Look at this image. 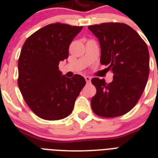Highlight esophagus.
Returning <instances> with one entry per match:
<instances>
[{
    "label": "esophagus",
    "instance_id": "obj_1",
    "mask_svg": "<svg viewBox=\"0 0 158 158\" xmlns=\"http://www.w3.org/2000/svg\"><path fill=\"white\" fill-rule=\"evenodd\" d=\"M85 81H86L87 83H89V82H91V77H89V76H85Z\"/></svg>",
    "mask_w": 158,
    "mask_h": 158
}]
</instances>
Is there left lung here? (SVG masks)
Returning a JSON list of instances; mask_svg holds the SVG:
<instances>
[{
	"instance_id": "8db88e82",
	"label": "left lung",
	"mask_w": 158,
	"mask_h": 158,
	"mask_svg": "<svg viewBox=\"0 0 158 158\" xmlns=\"http://www.w3.org/2000/svg\"><path fill=\"white\" fill-rule=\"evenodd\" d=\"M88 28L99 39L100 63L113 73V82L92 79L96 93L91 106L96 115L116 117L132 110L141 96L149 76L148 45L135 30L123 23H102Z\"/></svg>"
}]
</instances>
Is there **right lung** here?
Wrapping results in <instances>:
<instances>
[{"label": "right lung", "instance_id": "right-lung-1", "mask_svg": "<svg viewBox=\"0 0 158 158\" xmlns=\"http://www.w3.org/2000/svg\"><path fill=\"white\" fill-rule=\"evenodd\" d=\"M82 26L51 24L32 34L18 59V84L24 101L38 116L58 120L68 116L85 80L76 74L62 76L59 62L69 57V48Z\"/></svg>", "mask_w": 158, "mask_h": 158}]
</instances>
